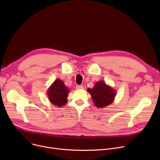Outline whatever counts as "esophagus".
<instances>
[{"label":"esophagus","mask_w":160,"mask_h":160,"mask_svg":"<svg viewBox=\"0 0 160 160\" xmlns=\"http://www.w3.org/2000/svg\"><path fill=\"white\" fill-rule=\"evenodd\" d=\"M76 88H77V89H82L83 88V86L82 85H77V86H76Z\"/></svg>","instance_id":"34e87169"}]
</instances>
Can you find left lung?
<instances>
[{
  "label": "left lung",
  "mask_w": 160,
  "mask_h": 160,
  "mask_svg": "<svg viewBox=\"0 0 160 160\" xmlns=\"http://www.w3.org/2000/svg\"><path fill=\"white\" fill-rule=\"evenodd\" d=\"M88 91L97 108H102L111 104L116 96L115 90L108 86L103 80L97 82L93 88L88 89Z\"/></svg>",
  "instance_id": "obj_1"
}]
</instances>
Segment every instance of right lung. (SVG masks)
I'll return each mask as SVG.
<instances>
[{
    "mask_svg": "<svg viewBox=\"0 0 160 160\" xmlns=\"http://www.w3.org/2000/svg\"><path fill=\"white\" fill-rule=\"evenodd\" d=\"M69 89L64 84V82L56 79L47 90V96L51 104L61 107L67 102V97Z\"/></svg>",
    "mask_w": 160,
    "mask_h": 160,
    "instance_id": "right-lung-1",
    "label": "right lung"
}]
</instances>
